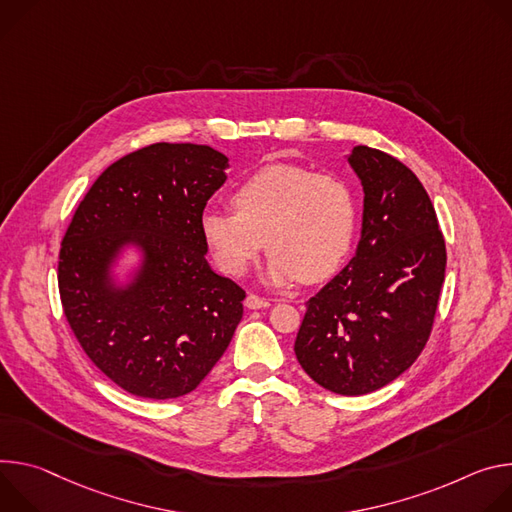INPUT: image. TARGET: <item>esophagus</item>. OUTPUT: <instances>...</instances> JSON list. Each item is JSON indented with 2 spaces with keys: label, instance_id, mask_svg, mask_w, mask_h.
<instances>
[{
  "label": "esophagus",
  "instance_id": "34e87169",
  "mask_svg": "<svg viewBox=\"0 0 512 512\" xmlns=\"http://www.w3.org/2000/svg\"><path fill=\"white\" fill-rule=\"evenodd\" d=\"M244 305H246L248 309H266V307H270V301L264 299V297H258V295L250 293V295L246 297Z\"/></svg>",
  "mask_w": 512,
  "mask_h": 512
}]
</instances>
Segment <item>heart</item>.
<instances>
[{
  "label": "heart",
  "mask_w": 512,
  "mask_h": 512,
  "mask_svg": "<svg viewBox=\"0 0 512 512\" xmlns=\"http://www.w3.org/2000/svg\"><path fill=\"white\" fill-rule=\"evenodd\" d=\"M230 211H205L201 236L215 266L242 276L270 254L266 276L274 285L327 280L352 250L358 205L352 187L335 175H315L295 164H270L232 195Z\"/></svg>",
  "instance_id": "heart-1"
}]
</instances>
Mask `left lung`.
<instances>
[{
	"instance_id": "8db88e82",
	"label": "left lung",
	"mask_w": 512,
	"mask_h": 512,
	"mask_svg": "<svg viewBox=\"0 0 512 512\" xmlns=\"http://www.w3.org/2000/svg\"><path fill=\"white\" fill-rule=\"evenodd\" d=\"M362 238L350 264L307 301L295 354L323 388L358 396L401 376L423 352L445 278V240L411 168L356 146Z\"/></svg>"
}]
</instances>
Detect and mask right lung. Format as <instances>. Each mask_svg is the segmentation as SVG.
<instances>
[{
    "mask_svg": "<svg viewBox=\"0 0 512 512\" xmlns=\"http://www.w3.org/2000/svg\"><path fill=\"white\" fill-rule=\"evenodd\" d=\"M211 146L158 142L107 166L79 203L59 254L65 317L89 360L142 399L199 386L230 346L246 291L205 260L201 217L225 183ZM128 243L145 252L134 283L110 285Z\"/></svg>",
    "mask_w": 512,
    "mask_h": 512,
    "instance_id": "1",
    "label": "right lung"
}]
</instances>
